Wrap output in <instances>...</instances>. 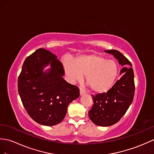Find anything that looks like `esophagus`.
I'll return each instance as SVG.
<instances>
[{
	"label": "esophagus",
	"instance_id": "obj_1",
	"mask_svg": "<svg viewBox=\"0 0 154 154\" xmlns=\"http://www.w3.org/2000/svg\"><path fill=\"white\" fill-rule=\"evenodd\" d=\"M85 93V91L83 90V89H82L80 88V94L81 95H83Z\"/></svg>",
	"mask_w": 154,
	"mask_h": 154
}]
</instances>
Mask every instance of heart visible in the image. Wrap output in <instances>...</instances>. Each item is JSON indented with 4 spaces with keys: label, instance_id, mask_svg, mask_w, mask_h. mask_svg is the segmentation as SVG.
Here are the masks:
<instances>
[{
    "label": "heart",
    "instance_id": "b5f03b06",
    "mask_svg": "<svg viewBox=\"0 0 154 154\" xmlns=\"http://www.w3.org/2000/svg\"><path fill=\"white\" fill-rule=\"evenodd\" d=\"M62 64L66 75L71 83L81 81L96 92H106L111 88L118 73L117 63L97 54L79 56L73 60L64 59Z\"/></svg>",
    "mask_w": 154,
    "mask_h": 154
}]
</instances>
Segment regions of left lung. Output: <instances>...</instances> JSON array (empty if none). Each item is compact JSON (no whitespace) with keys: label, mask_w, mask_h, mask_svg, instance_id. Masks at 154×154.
<instances>
[{"label":"left lung","mask_w":154,"mask_h":154,"mask_svg":"<svg viewBox=\"0 0 154 154\" xmlns=\"http://www.w3.org/2000/svg\"><path fill=\"white\" fill-rule=\"evenodd\" d=\"M123 66L120 73L123 75L106 92L92 96L94 104L88 112V116L94 124L107 127L116 124L126 113L133 102L135 85L132 64L122 53L116 50H107Z\"/></svg>","instance_id":"8db88e82"}]
</instances>
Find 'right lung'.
Returning <instances> with one entry per match:
<instances>
[{
	"instance_id": "right-lung-1",
	"label": "right lung",
	"mask_w": 154,
	"mask_h": 154,
	"mask_svg": "<svg viewBox=\"0 0 154 154\" xmlns=\"http://www.w3.org/2000/svg\"><path fill=\"white\" fill-rule=\"evenodd\" d=\"M48 64V73L42 69ZM62 63L45 48L27 57L17 80L21 100L26 112L37 123L46 126L58 124L65 117L69 103L80 95L77 86L67 83Z\"/></svg>"
}]
</instances>
